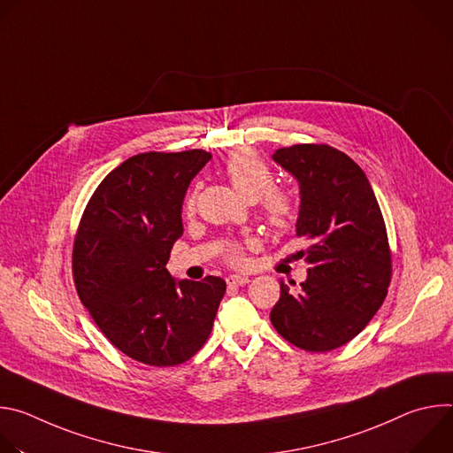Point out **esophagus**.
Returning <instances> with one entry per match:
<instances>
[{"instance_id": "1", "label": "esophagus", "mask_w": 453, "mask_h": 453, "mask_svg": "<svg viewBox=\"0 0 453 453\" xmlns=\"http://www.w3.org/2000/svg\"><path fill=\"white\" fill-rule=\"evenodd\" d=\"M245 283H249V276H245V274H233L227 278L229 287H242Z\"/></svg>"}]
</instances>
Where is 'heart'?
<instances>
[{"label": "heart", "instance_id": "heart-1", "mask_svg": "<svg viewBox=\"0 0 453 453\" xmlns=\"http://www.w3.org/2000/svg\"><path fill=\"white\" fill-rule=\"evenodd\" d=\"M224 172L231 180V184L236 188V191L247 201L260 199L263 193H266L264 196V210L273 227L285 229L290 226L294 219V204L285 193L271 189L274 180L273 172L267 166V163L254 150L238 149L236 152H233L224 165ZM191 208H193V197L186 201V211H191ZM229 254H231V260L234 262L240 260L238 247H231Z\"/></svg>", "mask_w": 453, "mask_h": 453}]
</instances>
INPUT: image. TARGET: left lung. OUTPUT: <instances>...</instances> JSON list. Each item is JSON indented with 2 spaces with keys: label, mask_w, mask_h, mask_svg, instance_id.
<instances>
[{
  "label": "left lung",
  "mask_w": 453,
  "mask_h": 453,
  "mask_svg": "<svg viewBox=\"0 0 453 453\" xmlns=\"http://www.w3.org/2000/svg\"><path fill=\"white\" fill-rule=\"evenodd\" d=\"M299 186L296 234L308 240L306 280L271 311L278 334L306 351H332L355 339L381 306L391 281L383 217L364 170L328 145L273 154ZM296 287V283H294Z\"/></svg>",
  "instance_id": "8db88e82"
}]
</instances>
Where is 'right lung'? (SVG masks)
<instances>
[{
  "mask_svg": "<svg viewBox=\"0 0 453 453\" xmlns=\"http://www.w3.org/2000/svg\"><path fill=\"white\" fill-rule=\"evenodd\" d=\"M210 152H145L116 166L82 215L73 249L79 297L102 334L147 365H177L208 341L226 281L175 280L186 189Z\"/></svg>",
  "mask_w": 453,
  "mask_h": 453,
  "instance_id": "1",
  "label": "right lung"
}]
</instances>
